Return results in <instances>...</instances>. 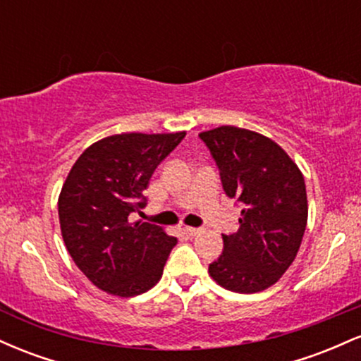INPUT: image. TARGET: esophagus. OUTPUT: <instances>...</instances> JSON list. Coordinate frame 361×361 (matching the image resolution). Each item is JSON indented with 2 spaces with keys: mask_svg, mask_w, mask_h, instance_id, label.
<instances>
[{
  "mask_svg": "<svg viewBox=\"0 0 361 361\" xmlns=\"http://www.w3.org/2000/svg\"><path fill=\"white\" fill-rule=\"evenodd\" d=\"M183 231L188 235H198V234L204 233V229H202V227H185Z\"/></svg>",
  "mask_w": 361,
  "mask_h": 361,
  "instance_id": "obj_1",
  "label": "esophagus"
}]
</instances>
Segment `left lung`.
Returning a JSON list of instances; mask_svg holds the SVG:
<instances>
[{
  "label": "left lung",
  "mask_w": 361,
  "mask_h": 361,
  "mask_svg": "<svg viewBox=\"0 0 361 361\" xmlns=\"http://www.w3.org/2000/svg\"><path fill=\"white\" fill-rule=\"evenodd\" d=\"M212 154L222 188L243 207L238 233L209 264L219 285L238 293L271 287L295 259L305 226L304 176L287 152L258 132L222 126L198 135Z\"/></svg>",
  "instance_id": "obj_1"
}]
</instances>
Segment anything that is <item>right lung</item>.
<instances>
[{
	"label": "right lung",
	"instance_id": "add662e5",
	"mask_svg": "<svg viewBox=\"0 0 361 361\" xmlns=\"http://www.w3.org/2000/svg\"><path fill=\"white\" fill-rule=\"evenodd\" d=\"M185 135H110L86 149L66 178L57 204L62 239L86 279L106 293L139 295L163 275L178 239L128 215L146 207L152 173Z\"/></svg>",
	"mask_w": 361,
	"mask_h": 361
}]
</instances>
